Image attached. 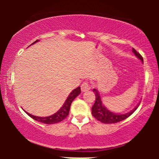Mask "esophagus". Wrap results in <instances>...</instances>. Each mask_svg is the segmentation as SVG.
Segmentation results:
<instances>
[{
  "mask_svg": "<svg viewBox=\"0 0 159 159\" xmlns=\"http://www.w3.org/2000/svg\"><path fill=\"white\" fill-rule=\"evenodd\" d=\"M81 89L82 91H89V89H91V85L88 81H84L81 84Z\"/></svg>",
  "mask_w": 159,
  "mask_h": 159,
  "instance_id": "esophagus-1",
  "label": "esophagus"
}]
</instances>
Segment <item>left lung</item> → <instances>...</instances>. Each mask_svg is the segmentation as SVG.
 Instances as JSON below:
<instances>
[{
	"mask_svg": "<svg viewBox=\"0 0 159 159\" xmlns=\"http://www.w3.org/2000/svg\"><path fill=\"white\" fill-rule=\"evenodd\" d=\"M132 52L135 54L138 58H139L143 62V57H142V55L139 52L135 51V49L132 48ZM93 91H94V94H95V102H94V105H93L92 108H91V113H92V115L96 119L98 120L99 121L102 123L113 124V123H117L121 121H123L125 118H129L130 115H132L133 112L137 109L138 107H139V105H137L134 109L126 114L114 113V112L110 111L109 110L107 109L105 107V105L102 104V99H101L100 94H99L98 90L94 89Z\"/></svg>",
	"mask_w": 159,
	"mask_h": 159,
	"instance_id": "left-lung-1",
	"label": "left lung"
}]
</instances>
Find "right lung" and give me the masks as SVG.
<instances>
[{"label": "right lung", "mask_w": 159, "mask_h": 159, "mask_svg": "<svg viewBox=\"0 0 159 159\" xmlns=\"http://www.w3.org/2000/svg\"><path fill=\"white\" fill-rule=\"evenodd\" d=\"M38 40L35 41L34 42L32 43L31 44H34V43L38 42ZM30 44V45H31ZM80 93H81V88L78 87L77 89H75V90L71 91L70 93V94L68 95V98L66 99L65 102L64 103L63 106L60 108L55 114L54 115H51V116H48V117H38V116H34V115H32L28 113V115L32 118L33 119H34L35 121H40L41 123H44V124H47V125H51V124H55V123H58L60 121H63L65 118H67V116L69 114V111H70V105H71L72 102H73L74 99L77 97L78 95H79Z\"/></svg>", "instance_id": "add662e5"}]
</instances>
